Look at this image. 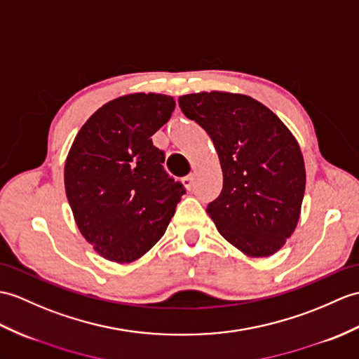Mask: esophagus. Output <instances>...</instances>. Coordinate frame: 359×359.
Masks as SVG:
<instances>
[{
	"mask_svg": "<svg viewBox=\"0 0 359 359\" xmlns=\"http://www.w3.org/2000/svg\"><path fill=\"white\" fill-rule=\"evenodd\" d=\"M182 183H183V185H185L187 189L193 188V185H194V174H188L187 177H183V179H182Z\"/></svg>",
	"mask_w": 359,
	"mask_h": 359,
	"instance_id": "1",
	"label": "esophagus"
}]
</instances>
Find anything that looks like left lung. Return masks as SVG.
I'll return each instance as SVG.
<instances>
[{"instance_id":"1","label":"left lung","mask_w":359,"mask_h":359,"mask_svg":"<svg viewBox=\"0 0 359 359\" xmlns=\"http://www.w3.org/2000/svg\"><path fill=\"white\" fill-rule=\"evenodd\" d=\"M179 105L219 154L223 188L206 208L217 231L249 257L275 254L302 212L306 170L297 139L251 96L202 91L180 96Z\"/></svg>"}]
</instances>
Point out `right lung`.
Returning a JSON list of instances; mask_svg holds the SVG:
<instances>
[{"mask_svg":"<svg viewBox=\"0 0 359 359\" xmlns=\"http://www.w3.org/2000/svg\"><path fill=\"white\" fill-rule=\"evenodd\" d=\"M174 108L166 95H125L91 114L73 140L65 194L81 234L107 260L131 263L148 252L185 194L151 140Z\"/></svg>","mask_w":359,"mask_h":359,"instance_id":"add662e5","label":"right lung"}]
</instances>
